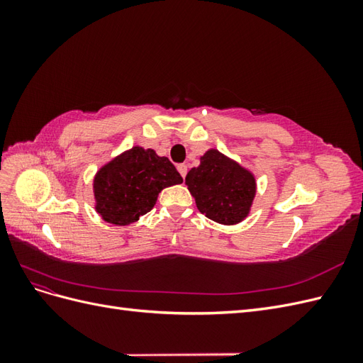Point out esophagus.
<instances>
[{
    "instance_id": "1",
    "label": "esophagus",
    "mask_w": 363,
    "mask_h": 363,
    "mask_svg": "<svg viewBox=\"0 0 363 363\" xmlns=\"http://www.w3.org/2000/svg\"><path fill=\"white\" fill-rule=\"evenodd\" d=\"M177 169H179V172H180L182 177L184 179V177H186V174H188V167H186L184 163H180V164H177Z\"/></svg>"
}]
</instances>
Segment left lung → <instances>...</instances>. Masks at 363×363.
I'll list each match as a JSON object with an SVG mask.
<instances>
[{
	"mask_svg": "<svg viewBox=\"0 0 363 363\" xmlns=\"http://www.w3.org/2000/svg\"><path fill=\"white\" fill-rule=\"evenodd\" d=\"M196 207L219 224H236L247 216L256 183L252 175L216 150L207 151L199 168L186 175Z\"/></svg>",
	"mask_w": 363,
	"mask_h": 363,
	"instance_id": "1",
	"label": "left lung"
}]
</instances>
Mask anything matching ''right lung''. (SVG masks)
<instances>
[{
  "instance_id": "obj_1",
  "label": "right lung",
  "mask_w": 363,
  "mask_h": 363,
  "mask_svg": "<svg viewBox=\"0 0 363 363\" xmlns=\"http://www.w3.org/2000/svg\"><path fill=\"white\" fill-rule=\"evenodd\" d=\"M168 157L152 150L131 148L96 174L94 182L96 212L104 221L127 225L148 213L163 188L182 183Z\"/></svg>"
}]
</instances>
